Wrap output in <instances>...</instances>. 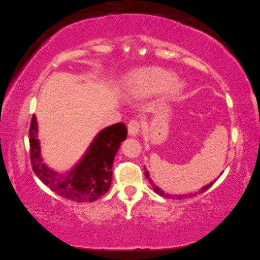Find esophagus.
Listing matches in <instances>:
<instances>
[{"label": "esophagus", "mask_w": 260, "mask_h": 260, "mask_svg": "<svg viewBox=\"0 0 260 260\" xmlns=\"http://www.w3.org/2000/svg\"><path fill=\"white\" fill-rule=\"evenodd\" d=\"M128 134L131 136H136L139 133V128H141V124L137 121V119H132L128 123Z\"/></svg>", "instance_id": "34e87169"}]
</instances>
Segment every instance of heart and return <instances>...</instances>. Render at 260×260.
<instances>
[{"mask_svg": "<svg viewBox=\"0 0 260 260\" xmlns=\"http://www.w3.org/2000/svg\"><path fill=\"white\" fill-rule=\"evenodd\" d=\"M183 86L181 80L175 78L174 72L159 67L138 69L126 78V90L134 98H146L162 90L167 96L175 98Z\"/></svg>", "mask_w": 260, "mask_h": 260, "instance_id": "obj_1", "label": "heart"}]
</instances>
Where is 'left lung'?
Here are the masks:
<instances>
[{"instance_id": "obj_1", "label": "left lung", "mask_w": 260, "mask_h": 260, "mask_svg": "<svg viewBox=\"0 0 260 260\" xmlns=\"http://www.w3.org/2000/svg\"><path fill=\"white\" fill-rule=\"evenodd\" d=\"M145 169V176L147 177V179L149 180V182H150V184L152 185V189H154V191L156 192V193H158L159 196H161V197H165V198H167V199H178V200H181V199H188V198H192V197H196L197 194H200V193H202V192H204V191H206L208 190L209 188H211L212 185H213V183H214L216 180H214V181H212V182H210L209 184H206V185H204L203 188H201V190H199L198 192H191V193H187V194H170V193H167V192H165L162 189H160L159 187H157V185L152 182V180L151 179L149 178V172L146 170V167L144 168ZM222 175V174H221Z\"/></svg>"}]
</instances>
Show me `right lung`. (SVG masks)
Segmentation results:
<instances>
[{"label":"right lung","mask_w":260,"mask_h":260,"mask_svg":"<svg viewBox=\"0 0 260 260\" xmlns=\"http://www.w3.org/2000/svg\"><path fill=\"white\" fill-rule=\"evenodd\" d=\"M37 135L38 127L34 115L29 127L32 170L52 192L75 202H92L109 191L114 157L127 136L124 123L113 124L100 132L79 162L64 174L48 168L44 162Z\"/></svg>","instance_id":"right-lung-1"}]
</instances>
